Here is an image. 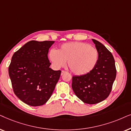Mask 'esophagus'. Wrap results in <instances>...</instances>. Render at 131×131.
<instances>
[{"label": "esophagus", "mask_w": 131, "mask_h": 131, "mask_svg": "<svg viewBox=\"0 0 131 131\" xmlns=\"http://www.w3.org/2000/svg\"><path fill=\"white\" fill-rule=\"evenodd\" d=\"M67 72H66V71H62V72H61V75H63L64 73H66Z\"/></svg>", "instance_id": "34e87169"}]
</instances>
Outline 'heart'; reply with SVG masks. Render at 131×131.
I'll return each instance as SVG.
<instances>
[{"label": "heart", "mask_w": 131, "mask_h": 131, "mask_svg": "<svg viewBox=\"0 0 131 131\" xmlns=\"http://www.w3.org/2000/svg\"><path fill=\"white\" fill-rule=\"evenodd\" d=\"M49 58L56 68L64 67L67 61L71 71L77 75L91 72L98 60V52L93 47L80 42L65 43L57 50H51Z\"/></svg>", "instance_id": "1"}]
</instances>
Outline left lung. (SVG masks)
<instances>
[{
	"label": "left lung",
	"mask_w": 131,
	"mask_h": 131,
	"mask_svg": "<svg viewBox=\"0 0 131 131\" xmlns=\"http://www.w3.org/2000/svg\"><path fill=\"white\" fill-rule=\"evenodd\" d=\"M98 52V60L93 70L84 75L72 77V88L83 102L95 104L108 96L116 77L112 54L100 42L92 39Z\"/></svg>",
	"instance_id": "1"
}]
</instances>
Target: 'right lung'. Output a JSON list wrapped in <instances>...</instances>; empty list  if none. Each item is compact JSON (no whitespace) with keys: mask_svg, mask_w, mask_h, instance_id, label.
<instances>
[{"mask_svg":"<svg viewBox=\"0 0 131 131\" xmlns=\"http://www.w3.org/2000/svg\"><path fill=\"white\" fill-rule=\"evenodd\" d=\"M54 41H30L15 52L8 68L15 95L27 105L46 103L60 78L61 71L50 68L48 50Z\"/></svg>","mask_w":131,"mask_h":131,"instance_id":"add662e5","label":"right lung"}]
</instances>
